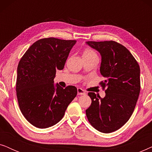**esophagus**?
I'll return each instance as SVG.
<instances>
[{"instance_id": "obj_1", "label": "esophagus", "mask_w": 152, "mask_h": 152, "mask_svg": "<svg viewBox=\"0 0 152 152\" xmlns=\"http://www.w3.org/2000/svg\"><path fill=\"white\" fill-rule=\"evenodd\" d=\"M85 94H86V92H85L84 90H83V89L81 88H77V95H85Z\"/></svg>"}]
</instances>
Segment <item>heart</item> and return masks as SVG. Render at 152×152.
I'll list each match as a JSON object with an SVG mask.
<instances>
[{
	"label": "heart",
	"instance_id": "obj_1",
	"mask_svg": "<svg viewBox=\"0 0 152 152\" xmlns=\"http://www.w3.org/2000/svg\"><path fill=\"white\" fill-rule=\"evenodd\" d=\"M91 55H97L96 53H95L94 50L92 49L86 48L84 50V53H83V56H91Z\"/></svg>",
	"mask_w": 152,
	"mask_h": 152
}]
</instances>
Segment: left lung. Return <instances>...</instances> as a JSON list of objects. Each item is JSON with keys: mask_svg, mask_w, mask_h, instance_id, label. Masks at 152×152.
<instances>
[{"mask_svg": "<svg viewBox=\"0 0 152 152\" xmlns=\"http://www.w3.org/2000/svg\"><path fill=\"white\" fill-rule=\"evenodd\" d=\"M102 55L99 85L106 93L101 98L89 92L91 104L86 110L91 125L99 132L111 133L129 120L140 91V66L129 50L114 41H88Z\"/></svg>", "mask_w": 152, "mask_h": 152, "instance_id": "obj_1", "label": "left lung"}]
</instances>
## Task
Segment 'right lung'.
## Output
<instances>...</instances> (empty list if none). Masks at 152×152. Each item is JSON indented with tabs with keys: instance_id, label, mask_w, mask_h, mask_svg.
<instances>
[{
	"instance_id": "obj_1",
	"label": "right lung",
	"mask_w": 152,
	"mask_h": 152,
	"mask_svg": "<svg viewBox=\"0 0 152 152\" xmlns=\"http://www.w3.org/2000/svg\"><path fill=\"white\" fill-rule=\"evenodd\" d=\"M76 40L41 39L23 55L17 68L16 96L26 119L36 127L55 125L77 93L74 86L54 85L57 70L64 69Z\"/></svg>"
}]
</instances>
